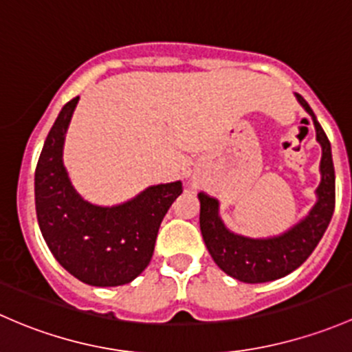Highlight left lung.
I'll return each instance as SVG.
<instances>
[{
  "label": "left lung",
  "instance_id": "8db88e82",
  "mask_svg": "<svg viewBox=\"0 0 352 352\" xmlns=\"http://www.w3.org/2000/svg\"><path fill=\"white\" fill-rule=\"evenodd\" d=\"M311 115L317 140L322 146V181L317 188L318 200L309 215L293 229L271 239H249L227 229L219 217V201L206 193L200 198V229L206 249L222 271L244 283H264L283 278L303 264L317 248L327 229L336 206V175L331 142L315 118L310 104L296 95Z\"/></svg>",
  "mask_w": 352,
  "mask_h": 352
}]
</instances>
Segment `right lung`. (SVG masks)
Wrapping results in <instances>:
<instances>
[{
  "mask_svg": "<svg viewBox=\"0 0 352 352\" xmlns=\"http://www.w3.org/2000/svg\"><path fill=\"white\" fill-rule=\"evenodd\" d=\"M79 96L67 101L47 135L35 169L41 232L60 266L82 283H130L151 263L162 219L183 193L181 181L147 188L123 205L96 206L71 186L63 166L64 135Z\"/></svg>",
  "mask_w": 352,
  "mask_h": 352,
  "instance_id": "right-lung-1",
  "label": "right lung"
}]
</instances>
